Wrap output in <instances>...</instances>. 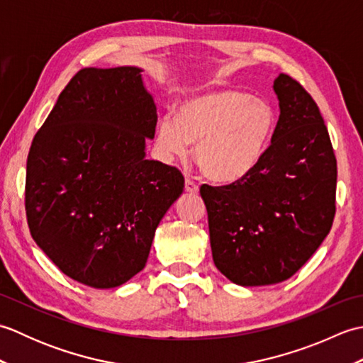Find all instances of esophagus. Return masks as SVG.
Returning a JSON list of instances; mask_svg holds the SVG:
<instances>
[{
    "instance_id": "1",
    "label": "esophagus",
    "mask_w": 363,
    "mask_h": 363,
    "mask_svg": "<svg viewBox=\"0 0 363 363\" xmlns=\"http://www.w3.org/2000/svg\"><path fill=\"white\" fill-rule=\"evenodd\" d=\"M186 190L189 191V194H196V191L199 190V186L194 179H190V177H186Z\"/></svg>"
}]
</instances>
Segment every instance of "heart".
I'll list each match as a JSON object with an SVG mask.
<instances>
[{
  "mask_svg": "<svg viewBox=\"0 0 363 363\" xmlns=\"http://www.w3.org/2000/svg\"><path fill=\"white\" fill-rule=\"evenodd\" d=\"M274 107L235 89H221L181 103L177 117L159 121L156 146L165 159L186 157L196 143L199 168L215 181L240 179L265 156L276 130Z\"/></svg>",
  "mask_w": 363,
  "mask_h": 363,
  "instance_id": "b5f03b06",
  "label": "heart"
}]
</instances>
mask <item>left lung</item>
Wrapping results in <instances>:
<instances>
[{
    "label": "left lung",
    "mask_w": 363,
    "mask_h": 363,
    "mask_svg": "<svg viewBox=\"0 0 363 363\" xmlns=\"http://www.w3.org/2000/svg\"><path fill=\"white\" fill-rule=\"evenodd\" d=\"M273 89L281 115L265 156L240 179L199 189L215 265L245 287L291 277L335 217L337 160L318 106L289 74Z\"/></svg>",
    "instance_id": "8db88e82"
}]
</instances>
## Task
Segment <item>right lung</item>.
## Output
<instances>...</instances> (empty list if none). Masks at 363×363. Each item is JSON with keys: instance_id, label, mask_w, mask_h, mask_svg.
<instances>
[{"instance_id": "obj_1", "label": "right lung", "mask_w": 363, "mask_h": 363, "mask_svg": "<svg viewBox=\"0 0 363 363\" xmlns=\"http://www.w3.org/2000/svg\"><path fill=\"white\" fill-rule=\"evenodd\" d=\"M137 67L82 68L30 145V235L60 272L112 289L142 272L156 228L184 190L176 167L145 159L156 104Z\"/></svg>"}]
</instances>
